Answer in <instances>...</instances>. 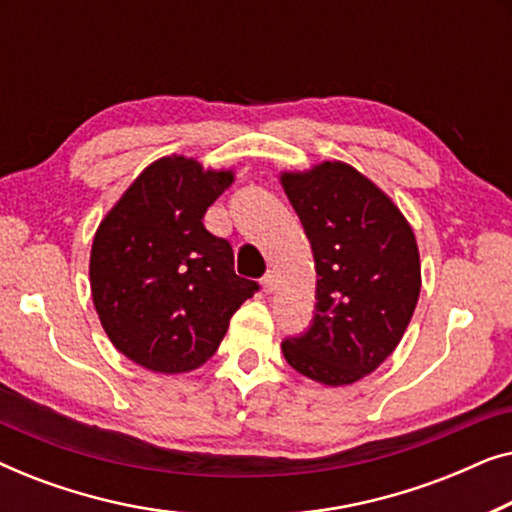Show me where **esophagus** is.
<instances>
[{
	"instance_id": "1",
	"label": "esophagus",
	"mask_w": 512,
	"mask_h": 512,
	"mask_svg": "<svg viewBox=\"0 0 512 512\" xmlns=\"http://www.w3.org/2000/svg\"><path fill=\"white\" fill-rule=\"evenodd\" d=\"M275 282H277L275 275H272V272H268V275H265V277L261 279L263 291H265V293H272V291H275Z\"/></svg>"
}]
</instances>
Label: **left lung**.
<instances>
[{"mask_svg": "<svg viewBox=\"0 0 512 512\" xmlns=\"http://www.w3.org/2000/svg\"><path fill=\"white\" fill-rule=\"evenodd\" d=\"M282 186L317 268L312 326L282 342L284 359L326 387L354 384L394 352L415 312V233L382 188L340 160L282 172Z\"/></svg>", "mask_w": 512, "mask_h": 512, "instance_id": "8db88e82", "label": "left lung"}]
</instances>
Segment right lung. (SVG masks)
<instances>
[{
    "label": "right lung",
    "mask_w": 512,
    "mask_h": 512,
    "mask_svg": "<svg viewBox=\"0 0 512 512\" xmlns=\"http://www.w3.org/2000/svg\"><path fill=\"white\" fill-rule=\"evenodd\" d=\"M233 179V170L165 156L132 181L97 228L90 249L97 317L137 366L163 375L200 368L258 291L235 275L230 242L202 223Z\"/></svg>",
    "instance_id": "right-lung-1"
}]
</instances>
